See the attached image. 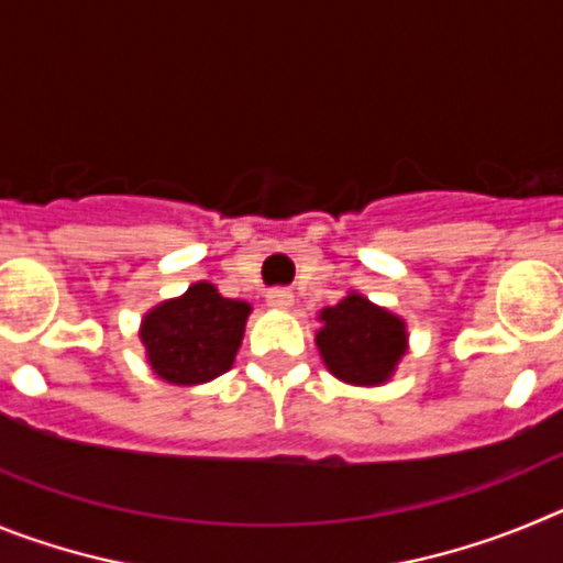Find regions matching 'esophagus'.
<instances>
[{"instance_id":"esophagus-1","label":"esophagus","mask_w":563,"mask_h":563,"mask_svg":"<svg viewBox=\"0 0 563 563\" xmlns=\"http://www.w3.org/2000/svg\"><path fill=\"white\" fill-rule=\"evenodd\" d=\"M292 301H296V296L287 287H273L267 292V307H273V310H290Z\"/></svg>"}]
</instances>
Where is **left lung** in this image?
Masks as SVG:
<instances>
[{
    "label": "left lung",
    "instance_id": "obj_1",
    "mask_svg": "<svg viewBox=\"0 0 563 563\" xmlns=\"http://www.w3.org/2000/svg\"><path fill=\"white\" fill-rule=\"evenodd\" d=\"M318 318V352L338 380L352 386H380L395 375L409 346L400 316L372 305L361 292H350L335 307H324Z\"/></svg>",
    "mask_w": 563,
    "mask_h": 563
}]
</instances>
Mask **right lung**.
Here are the masks:
<instances>
[{"mask_svg": "<svg viewBox=\"0 0 563 563\" xmlns=\"http://www.w3.org/2000/svg\"><path fill=\"white\" fill-rule=\"evenodd\" d=\"M247 316V301L225 298L208 282H197L180 298L148 310L141 341L154 375L174 386H197L225 375L242 346Z\"/></svg>", "mask_w": 563, "mask_h": 563, "instance_id": "add662e5", "label": "right lung"}]
</instances>
